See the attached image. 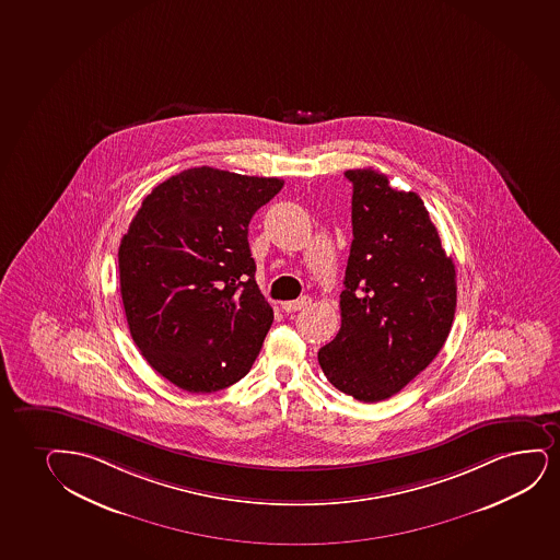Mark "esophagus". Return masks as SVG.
Segmentation results:
<instances>
[{"label":"esophagus","mask_w":560,"mask_h":560,"mask_svg":"<svg viewBox=\"0 0 560 560\" xmlns=\"http://www.w3.org/2000/svg\"><path fill=\"white\" fill-rule=\"evenodd\" d=\"M311 304V300L307 296L298 298V300H290V302H283L281 307L287 313H296V311L304 310L307 305Z\"/></svg>","instance_id":"esophagus-1"}]
</instances>
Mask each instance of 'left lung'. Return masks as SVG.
<instances>
[{
    "label": "left lung",
    "mask_w": 560,
    "mask_h": 560,
    "mask_svg": "<svg viewBox=\"0 0 560 560\" xmlns=\"http://www.w3.org/2000/svg\"><path fill=\"white\" fill-rule=\"evenodd\" d=\"M346 177L352 243L341 328L318 364L338 390L373 404L400 393L442 351L455 318V264L417 194L372 167Z\"/></svg>",
    "instance_id": "8db88e82"
}]
</instances>
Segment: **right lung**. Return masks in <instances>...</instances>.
Instances as JSON below:
<instances>
[{"label": "right lung", "instance_id": "obj_1", "mask_svg": "<svg viewBox=\"0 0 560 560\" xmlns=\"http://www.w3.org/2000/svg\"><path fill=\"white\" fill-rule=\"evenodd\" d=\"M277 177L190 167L152 188L118 247L131 339L187 393L249 373L273 323L256 284L249 222L283 188Z\"/></svg>", "mask_w": 560, "mask_h": 560}]
</instances>
